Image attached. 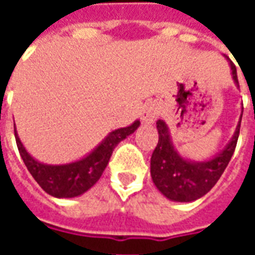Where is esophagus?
Here are the masks:
<instances>
[{
  "label": "esophagus",
  "mask_w": 255,
  "mask_h": 255,
  "mask_svg": "<svg viewBox=\"0 0 255 255\" xmlns=\"http://www.w3.org/2000/svg\"><path fill=\"white\" fill-rule=\"evenodd\" d=\"M157 115H158V111H157V106L154 104L149 105L143 112V122L144 123H153L157 119Z\"/></svg>",
  "instance_id": "esophagus-1"
}]
</instances>
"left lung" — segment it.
<instances>
[{
    "label": "left lung",
    "mask_w": 255,
    "mask_h": 255,
    "mask_svg": "<svg viewBox=\"0 0 255 255\" xmlns=\"http://www.w3.org/2000/svg\"><path fill=\"white\" fill-rule=\"evenodd\" d=\"M231 68L235 82L239 83L236 68L232 63ZM157 129L158 143L155 146L150 161L151 179L155 187L172 201L191 202L203 197L219 182L235 151L241 131V122L238 124L235 135L230 144L217 157L206 162H191L177 154L171 143L168 127L162 120L157 122Z\"/></svg>",
    "instance_id": "1"
}]
</instances>
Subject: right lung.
<instances>
[{"label":"right lung","instance_id":"obj_1","mask_svg":"<svg viewBox=\"0 0 255 255\" xmlns=\"http://www.w3.org/2000/svg\"><path fill=\"white\" fill-rule=\"evenodd\" d=\"M138 127L139 122H135L129 127L113 131L86 158L67 165H45L38 162L25 151L16 131L14 138L20 155L35 182L53 197L73 198L86 192L98 182L117 143L131 135Z\"/></svg>","mask_w":255,"mask_h":255}]
</instances>
